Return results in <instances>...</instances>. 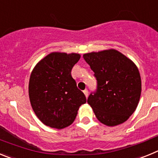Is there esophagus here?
<instances>
[{"label": "esophagus", "mask_w": 158, "mask_h": 158, "mask_svg": "<svg viewBox=\"0 0 158 158\" xmlns=\"http://www.w3.org/2000/svg\"><path fill=\"white\" fill-rule=\"evenodd\" d=\"M83 92H84V93H85V95L86 97H88V96H89V91H88L87 89H85Z\"/></svg>", "instance_id": "34e87169"}]
</instances>
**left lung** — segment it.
Instances as JSON below:
<instances>
[{"label": "left lung", "mask_w": 158, "mask_h": 158, "mask_svg": "<svg viewBox=\"0 0 158 158\" xmlns=\"http://www.w3.org/2000/svg\"><path fill=\"white\" fill-rule=\"evenodd\" d=\"M97 81L88 104L100 122L113 127L127 121L136 109L142 91L139 71L131 60L115 50L83 55Z\"/></svg>", "instance_id": "obj_1"}]
</instances>
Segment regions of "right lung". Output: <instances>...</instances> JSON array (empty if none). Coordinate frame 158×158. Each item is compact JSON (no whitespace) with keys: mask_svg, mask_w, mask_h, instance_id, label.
I'll return each mask as SVG.
<instances>
[{"mask_svg":"<svg viewBox=\"0 0 158 158\" xmlns=\"http://www.w3.org/2000/svg\"><path fill=\"white\" fill-rule=\"evenodd\" d=\"M78 54L53 52L42 59L32 71L29 98L35 115L43 123L57 129L74 121L81 104L86 103L83 92L71 76Z\"/></svg>","mask_w":158,"mask_h":158,"instance_id":"right-lung-1","label":"right lung"}]
</instances>
